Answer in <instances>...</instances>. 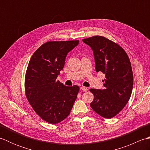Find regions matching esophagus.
I'll use <instances>...</instances> for the list:
<instances>
[{"label": "esophagus", "mask_w": 150, "mask_h": 150, "mask_svg": "<svg viewBox=\"0 0 150 150\" xmlns=\"http://www.w3.org/2000/svg\"><path fill=\"white\" fill-rule=\"evenodd\" d=\"M81 90H82V91H87L88 90V88L85 87V86H81Z\"/></svg>", "instance_id": "esophagus-1"}]
</instances>
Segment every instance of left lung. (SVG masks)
<instances>
[{"label":"left lung","instance_id":"obj_1","mask_svg":"<svg viewBox=\"0 0 150 150\" xmlns=\"http://www.w3.org/2000/svg\"><path fill=\"white\" fill-rule=\"evenodd\" d=\"M93 50L95 70L105 74L104 89H90L91 108L100 116L111 119L122 110L131 97L133 76L129 59L122 47L102 36L82 40Z\"/></svg>","mask_w":150,"mask_h":150}]
</instances>
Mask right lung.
<instances>
[{
  "mask_svg": "<svg viewBox=\"0 0 150 150\" xmlns=\"http://www.w3.org/2000/svg\"><path fill=\"white\" fill-rule=\"evenodd\" d=\"M79 40L50 41L35 52L25 76V93L34 111L51 124L68 117L79 91L78 86H66L57 81L68 53Z\"/></svg>",
  "mask_w": 150,
  "mask_h": 150,
  "instance_id": "add662e5",
  "label": "right lung"
}]
</instances>
